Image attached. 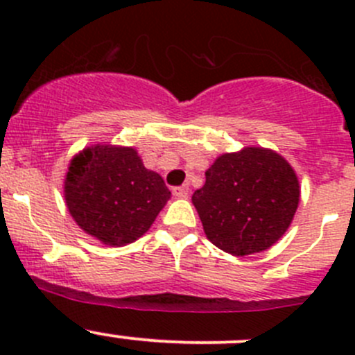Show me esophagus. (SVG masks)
I'll return each mask as SVG.
<instances>
[{
  "label": "esophagus",
  "instance_id": "esophagus-1",
  "mask_svg": "<svg viewBox=\"0 0 355 355\" xmlns=\"http://www.w3.org/2000/svg\"><path fill=\"white\" fill-rule=\"evenodd\" d=\"M173 196L175 198H185L189 194V185H178V187H173Z\"/></svg>",
  "mask_w": 355,
  "mask_h": 355
}]
</instances>
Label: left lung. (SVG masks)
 <instances>
[{"instance_id": "8db88e82", "label": "left lung", "mask_w": 355, "mask_h": 355, "mask_svg": "<svg viewBox=\"0 0 355 355\" xmlns=\"http://www.w3.org/2000/svg\"><path fill=\"white\" fill-rule=\"evenodd\" d=\"M299 180L277 153L245 148L221 155L192 196L204 234L234 256L271 247L287 232L299 206Z\"/></svg>"}]
</instances>
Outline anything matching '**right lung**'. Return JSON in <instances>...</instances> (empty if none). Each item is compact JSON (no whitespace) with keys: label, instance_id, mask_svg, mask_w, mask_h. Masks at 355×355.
<instances>
[{"label":"right lung","instance_id":"obj_1","mask_svg":"<svg viewBox=\"0 0 355 355\" xmlns=\"http://www.w3.org/2000/svg\"><path fill=\"white\" fill-rule=\"evenodd\" d=\"M170 199L163 178L132 148L94 146L71 159L65 178L67 207L85 234L108 245L144 235Z\"/></svg>","mask_w":355,"mask_h":355}]
</instances>
